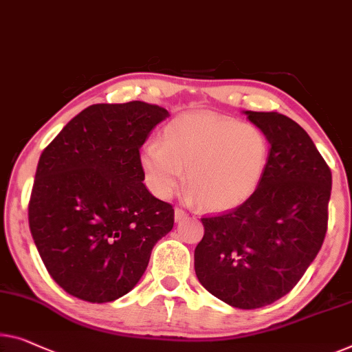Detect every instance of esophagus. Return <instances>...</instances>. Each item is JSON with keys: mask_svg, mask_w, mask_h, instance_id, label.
<instances>
[{"mask_svg": "<svg viewBox=\"0 0 352 352\" xmlns=\"http://www.w3.org/2000/svg\"><path fill=\"white\" fill-rule=\"evenodd\" d=\"M188 217V213L185 212L183 208H175V221H182V219H185Z\"/></svg>", "mask_w": 352, "mask_h": 352, "instance_id": "esophagus-1", "label": "esophagus"}]
</instances>
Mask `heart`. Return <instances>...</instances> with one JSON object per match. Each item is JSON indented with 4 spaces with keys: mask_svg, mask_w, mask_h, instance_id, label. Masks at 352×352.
Wrapping results in <instances>:
<instances>
[{
    "mask_svg": "<svg viewBox=\"0 0 352 352\" xmlns=\"http://www.w3.org/2000/svg\"><path fill=\"white\" fill-rule=\"evenodd\" d=\"M270 160V144L258 126L212 112L185 113L166 126L161 142L140 156L145 180L158 197L188 183L202 207L223 212L258 191Z\"/></svg>",
    "mask_w": 352,
    "mask_h": 352,
    "instance_id": "obj_1",
    "label": "heart"
}]
</instances>
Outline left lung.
Returning <instances> with one entry per match:
<instances>
[{
	"mask_svg": "<svg viewBox=\"0 0 352 352\" xmlns=\"http://www.w3.org/2000/svg\"><path fill=\"white\" fill-rule=\"evenodd\" d=\"M245 113L269 139V166L242 206L201 218L204 237L194 250V270L219 300L253 310L286 296L321 250L332 172L294 120L278 112Z\"/></svg>",
	"mask_w": 352,
	"mask_h": 352,
	"instance_id": "left-lung-1",
	"label": "left lung"
}]
</instances>
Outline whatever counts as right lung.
<instances>
[{
    "label": "right lung",
    "mask_w": 352,
    "mask_h": 352,
    "mask_svg": "<svg viewBox=\"0 0 352 352\" xmlns=\"http://www.w3.org/2000/svg\"><path fill=\"white\" fill-rule=\"evenodd\" d=\"M166 109L142 101L93 104L42 151L28 204L47 272L67 294L117 300L138 285L174 208L144 185L140 146Z\"/></svg>",
    "instance_id": "add662e5"
}]
</instances>
